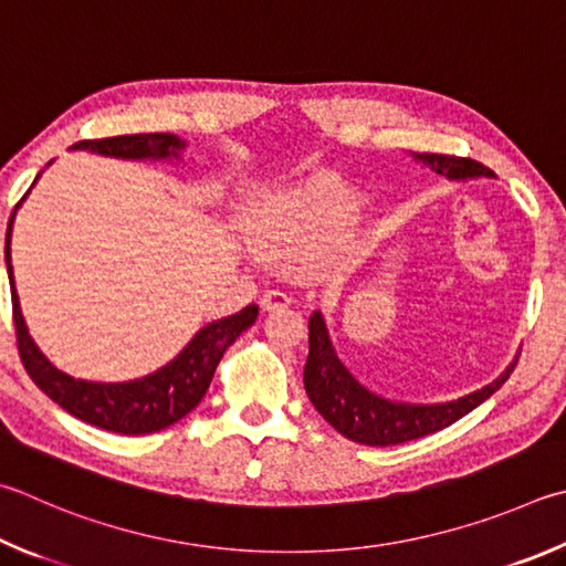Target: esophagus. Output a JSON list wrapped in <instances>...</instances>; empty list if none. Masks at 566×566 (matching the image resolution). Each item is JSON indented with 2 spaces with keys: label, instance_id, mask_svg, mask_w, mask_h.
Segmentation results:
<instances>
[{
  "label": "esophagus",
  "instance_id": "1",
  "mask_svg": "<svg viewBox=\"0 0 566 566\" xmlns=\"http://www.w3.org/2000/svg\"><path fill=\"white\" fill-rule=\"evenodd\" d=\"M290 304H292L290 296H286L284 292H280V290L264 292L262 300H260L262 312H280V310H286V306H290Z\"/></svg>",
  "mask_w": 566,
  "mask_h": 566
}]
</instances>
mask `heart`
Returning a JSON list of instances; mask_svg holds the SVG:
<instances>
[{
	"label": "heart",
	"instance_id": "obj_1",
	"mask_svg": "<svg viewBox=\"0 0 566 566\" xmlns=\"http://www.w3.org/2000/svg\"><path fill=\"white\" fill-rule=\"evenodd\" d=\"M358 198L338 180L266 192L252 202L248 234L260 250H306L332 242L356 212Z\"/></svg>",
	"mask_w": 566,
	"mask_h": 566
}]
</instances>
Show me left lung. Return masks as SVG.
Here are the masks:
<instances>
[{
  "mask_svg": "<svg viewBox=\"0 0 566 566\" xmlns=\"http://www.w3.org/2000/svg\"><path fill=\"white\" fill-rule=\"evenodd\" d=\"M413 158L450 180L480 176L495 178V172L472 158L443 156V153H413ZM512 368H515V364H510L507 371L485 388L450 400V403H394V400L371 394L346 371V366L338 361L332 342H328L322 312H314L310 318V356H306L304 366V388L326 423L334 426L344 438L361 446L386 448L408 443V440L438 433V430L453 426L455 420L468 416L472 408H478L482 400L495 394L510 378Z\"/></svg>",
  "mask_w": 566,
  "mask_h": 566,
  "instance_id": "1",
  "label": "left lung"
}]
</instances>
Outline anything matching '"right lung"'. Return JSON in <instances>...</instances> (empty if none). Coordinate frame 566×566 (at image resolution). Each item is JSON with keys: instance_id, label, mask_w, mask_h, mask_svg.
Masks as SVG:
<instances>
[{"instance_id": "right-lung-1", "label": "right lung", "mask_w": 566, "mask_h": 566, "mask_svg": "<svg viewBox=\"0 0 566 566\" xmlns=\"http://www.w3.org/2000/svg\"><path fill=\"white\" fill-rule=\"evenodd\" d=\"M74 148L133 160L178 158V153L185 148V140L172 136V133H138V136L78 140ZM12 222L14 212L12 218H9L4 248L7 272L14 290L12 254H9ZM12 306L19 358H22L29 378H32L54 403L69 410L74 418L120 436L156 433V430L178 423L182 416H188L190 410L200 403L202 396L208 394L214 368H218L220 358L228 352V346L238 342V336L242 332H248L254 324L256 312H260L256 304H250L238 314L224 316L220 322L202 326L200 332L195 334L192 342L185 346L168 366H163L156 374L138 378V381L94 384L81 381V378H71L64 371H59L56 366H51L49 358L39 352L32 336L27 332L24 316L19 312L17 292H12Z\"/></svg>"}]
</instances>
